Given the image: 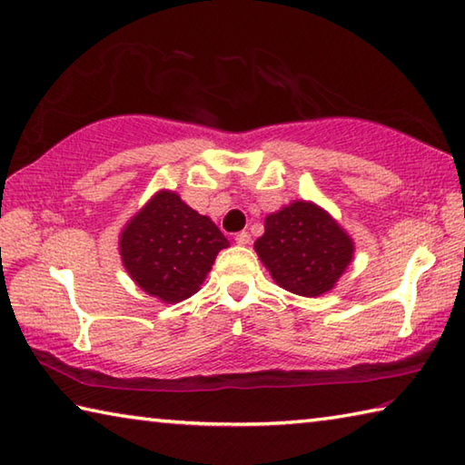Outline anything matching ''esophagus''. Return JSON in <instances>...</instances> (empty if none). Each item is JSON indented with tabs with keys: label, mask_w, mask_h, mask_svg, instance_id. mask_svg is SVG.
<instances>
[{
	"label": "esophagus",
	"mask_w": 465,
	"mask_h": 465,
	"mask_svg": "<svg viewBox=\"0 0 465 465\" xmlns=\"http://www.w3.org/2000/svg\"><path fill=\"white\" fill-rule=\"evenodd\" d=\"M250 242H252V238H250V233H248V232H240V233H235V243H238V246H248Z\"/></svg>",
	"instance_id": "obj_1"
}]
</instances>
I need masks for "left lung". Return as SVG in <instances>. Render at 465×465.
<instances>
[{
  "instance_id": "obj_1",
  "label": "left lung",
  "mask_w": 465,
  "mask_h": 465,
  "mask_svg": "<svg viewBox=\"0 0 465 465\" xmlns=\"http://www.w3.org/2000/svg\"><path fill=\"white\" fill-rule=\"evenodd\" d=\"M254 250L279 287L318 297L336 287L355 256V242L312 201H293L266 215Z\"/></svg>"
}]
</instances>
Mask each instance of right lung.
<instances>
[{
  "instance_id": "add662e5",
  "label": "right lung",
  "mask_w": 465,
  "mask_h": 465,
  "mask_svg": "<svg viewBox=\"0 0 465 465\" xmlns=\"http://www.w3.org/2000/svg\"><path fill=\"white\" fill-rule=\"evenodd\" d=\"M227 246L219 227L174 191H157L119 235L124 271L137 287L163 303L194 295Z\"/></svg>"
}]
</instances>
